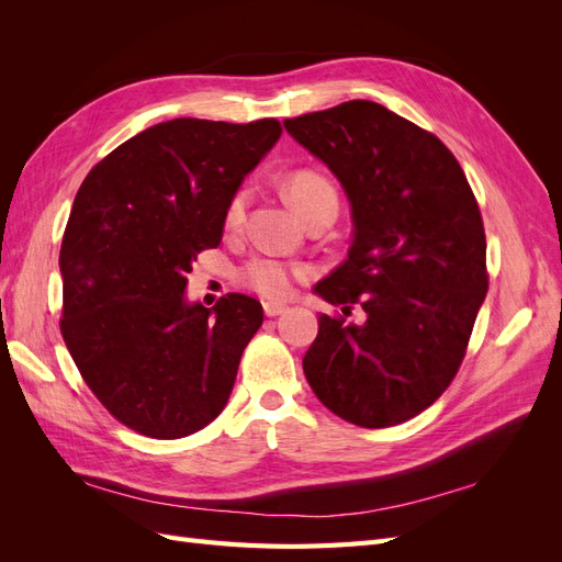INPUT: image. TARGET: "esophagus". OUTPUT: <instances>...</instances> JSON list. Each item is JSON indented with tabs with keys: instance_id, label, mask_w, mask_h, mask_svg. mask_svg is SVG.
Here are the masks:
<instances>
[{
	"instance_id": "esophagus-1",
	"label": "esophagus",
	"mask_w": 562,
	"mask_h": 562,
	"mask_svg": "<svg viewBox=\"0 0 562 562\" xmlns=\"http://www.w3.org/2000/svg\"><path fill=\"white\" fill-rule=\"evenodd\" d=\"M262 310H265V316H281L288 307H285V304H279V302H265L262 304Z\"/></svg>"
}]
</instances>
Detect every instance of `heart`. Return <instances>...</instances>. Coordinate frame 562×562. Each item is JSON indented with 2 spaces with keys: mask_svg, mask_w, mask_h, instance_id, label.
Here are the masks:
<instances>
[{
  "mask_svg": "<svg viewBox=\"0 0 562 562\" xmlns=\"http://www.w3.org/2000/svg\"><path fill=\"white\" fill-rule=\"evenodd\" d=\"M285 194L302 217H307L318 206H326V203H335L337 206V192L330 184V180L316 171H310V168H302V171L288 176ZM248 203H250V187L244 184L227 201V209H225L227 229H239L244 225ZM310 277H312V269L307 265L267 258V255H258V258L248 260L239 269V281L246 288H250L252 293L269 300H283L288 295H293L295 285Z\"/></svg>",
  "mask_w": 562,
  "mask_h": 562,
  "instance_id": "heart-1",
  "label": "heart"
}]
</instances>
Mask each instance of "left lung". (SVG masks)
I'll list each match as a JSON object with an SVG mask.
<instances>
[{
    "instance_id": "obj_1",
    "label": "left lung",
    "mask_w": 562,
    "mask_h": 562,
    "mask_svg": "<svg viewBox=\"0 0 562 562\" xmlns=\"http://www.w3.org/2000/svg\"><path fill=\"white\" fill-rule=\"evenodd\" d=\"M351 203L349 258L316 293L366 312L318 316L302 359L330 413L384 429L419 415L454 380L487 293L485 229L462 166L434 133L372 100L285 119Z\"/></svg>"
}]
</instances>
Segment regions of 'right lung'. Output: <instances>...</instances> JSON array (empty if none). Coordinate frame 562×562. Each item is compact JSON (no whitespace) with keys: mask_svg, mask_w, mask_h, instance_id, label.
<instances>
[{"mask_svg":"<svg viewBox=\"0 0 562 562\" xmlns=\"http://www.w3.org/2000/svg\"><path fill=\"white\" fill-rule=\"evenodd\" d=\"M279 135L277 119H173L83 178L60 246V333L83 382L128 429L182 438L227 405L262 304L227 293L206 310L184 300V285Z\"/></svg>","mask_w":562,"mask_h":562,"instance_id":"add662e5","label":"right lung"}]
</instances>
